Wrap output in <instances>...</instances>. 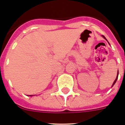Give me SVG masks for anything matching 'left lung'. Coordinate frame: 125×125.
I'll use <instances>...</instances> for the list:
<instances>
[{"instance_id": "1", "label": "left lung", "mask_w": 125, "mask_h": 125, "mask_svg": "<svg viewBox=\"0 0 125 125\" xmlns=\"http://www.w3.org/2000/svg\"><path fill=\"white\" fill-rule=\"evenodd\" d=\"M102 37H103V38L104 39H106V40L107 41V39H106V37H104V36H103V35H102ZM108 43H109V42H108ZM118 73H117V76H116V79H115V81H114V82H113V84H112V86H111V87H113V86H114V84H115V83L116 82L117 79H118Z\"/></svg>"}]
</instances>
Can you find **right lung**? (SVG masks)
<instances>
[{
  "instance_id": "add662e5",
  "label": "right lung",
  "mask_w": 125,
  "mask_h": 125,
  "mask_svg": "<svg viewBox=\"0 0 125 125\" xmlns=\"http://www.w3.org/2000/svg\"><path fill=\"white\" fill-rule=\"evenodd\" d=\"M30 96H32V95H30Z\"/></svg>"
}]
</instances>
